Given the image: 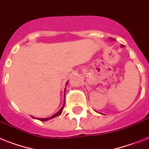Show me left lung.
Listing matches in <instances>:
<instances>
[{"instance_id": "left-lung-1", "label": "left lung", "mask_w": 149, "mask_h": 149, "mask_svg": "<svg viewBox=\"0 0 149 149\" xmlns=\"http://www.w3.org/2000/svg\"><path fill=\"white\" fill-rule=\"evenodd\" d=\"M110 39H112V40H114V39H112V38H110ZM124 47V45H123V44H121V47Z\"/></svg>"}]
</instances>
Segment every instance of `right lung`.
I'll return each instance as SVG.
<instances>
[{"instance_id": "obj_1", "label": "right lung", "mask_w": 149, "mask_h": 149, "mask_svg": "<svg viewBox=\"0 0 149 149\" xmlns=\"http://www.w3.org/2000/svg\"><path fill=\"white\" fill-rule=\"evenodd\" d=\"M67 83H68V82L66 83V84H67ZM64 95H65V94H64ZM64 105H65V104H63V106H62V107H61V109H60L59 110V111H58V112H56V113H55V114H54V116H50V117H48V118H34V117H33V116H32V117L33 118L38 119V120H40V121H42V122H46V121H48V120H49V119H51V118H55V117L58 116H60V115L62 114V112H63V109Z\"/></svg>"}]
</instances>
